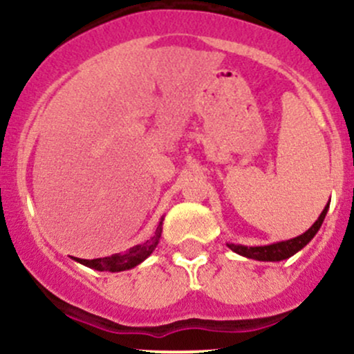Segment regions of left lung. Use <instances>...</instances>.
I'll return each instance as SVG.
<instances>
[{
	"instance_id": "8db88e82",
	"label": "left lung",
	"mask_w": 354,
	"mask_h": 354,
	"mask_svg": "<svg viewBox=\"0 0 354 354\" xmlns=\"http://www.w3.org/2000/svg\"><path fill=\"white\" fill-rule=\"evenodd\" d=\"M328 208H330V203L324 206L323 213H321L319 218L316 219L315 225H313L311 228L306 231V233L299 234V236H296L293 239H288V241H281V243H274V245H268V246L248 248V246H241V245H233V243L228 246L231 248V251H234V253L246 256V258H251V259H258V261H281V259H286V258H290V256H293L295 253H298L301 248H304L308 243L311 241L313 236L318 233L321 225H323L324 216H326V213H328Z\"/></svg>"
}]
</instances>
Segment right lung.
I'll use <instances>...</instances> for the list:
<instances>
[{
    "label": "right lung",
    "mask_w": 354,
    "mask_h": 354,
    "mask_svg": "<svg viewBox=\"0 0 354 354\" xmlns=\"http://www.w3.org/2000/svg\"><path fill=\"white\" fill-rule=\"evenodd\" d=\"M160 238H161V226H158L156 233H154L153 238H149L148 241L143 243V245H136L129 248V250L124 251V253H115L111 256H106V258H96V259H80V258H75V259L78 263H81V265L93 268V270L109 271V273L131 270V268L140 265L141 261H145V259L153 253L154 248H156L158 243H160Z\"/></svg>",
    "instance_id": "obj_1"
}]
</instances>
